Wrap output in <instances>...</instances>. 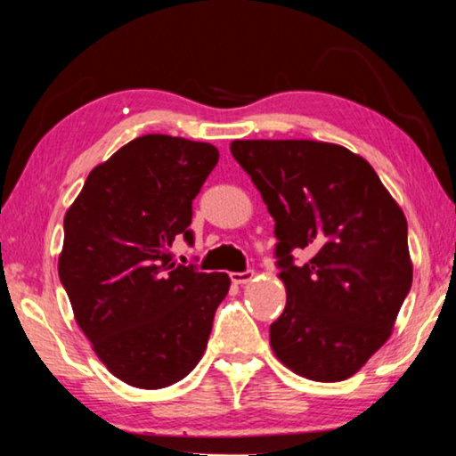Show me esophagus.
<instances>
[{"label": "esophagus", "instance_id": "1", "mask_svg": "<svg viewBox=\"0 0 456 456\" xmlns=\"http://www.w3.org/2000/svg\"><path fill=\"white\" fill-rule=\"evenodd\" d=\"M251 278H254V270L231 272V282H233V284H248Z\"/></svg>", "mask_w": 456, "mask_h": 456}]
</instances>
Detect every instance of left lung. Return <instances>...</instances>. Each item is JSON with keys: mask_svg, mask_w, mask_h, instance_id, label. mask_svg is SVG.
I'll use <instances>...</instances> for the list:
<instances>
[{"mask_svg": "<svg viewBox=\"0 0 456 456\" xmlns=\"http://www.w3.org/2000/svg\"><path fill=\"white\" fill-rule=\"evenodd\" d=\"M274 219L287 307L270 346L305 379L336 383L391 336L411 289L407 221L370 163L334 142L233 141ZM310 254L295 265L292 254Z\"/></svg>", "mask_w": 456, "mask_h": 456, "instance_id": "8db88e82", "label": "left lung"}]
</instances>
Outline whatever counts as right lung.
Here are the masks:
<instances>
[{
  "label": "right lung",
  "mask_w": 456,
  "mask_h": 456,
  "mask_svg": "<svg viewBox=\"0 0 456 456\" xmlns=\"http://www.w3.org/2000/svg\"><path fill=\"white\" fill-rule=\"evenodd\" d=\"M219 161L208 142L142 134L87 175L65 215L59 278L76 322L114 377L161 389L199 364L225 272L172 260L194 243L192 200Z\"/></svg>",
  "instance_id": "obj_1"
}]
</instances>
